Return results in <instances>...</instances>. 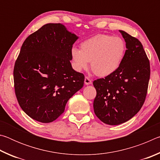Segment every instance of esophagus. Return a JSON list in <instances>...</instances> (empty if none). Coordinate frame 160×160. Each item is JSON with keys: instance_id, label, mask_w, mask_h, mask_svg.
<instances>
[{"instance_id": "1", "label": "esophagus", "mask_w": 160, "mask_h": 160, "mask_svg": "<svg viewBox=\"0 0 160 160\" xmlns=\"http://www.w3.org/2000/svg\"><path fill=\"white\" fill-rule=\"evenodd\" d=\"M85 84L86 85H90V84H92V80L88 77H85Z\"/></svg>"}]
</instances>
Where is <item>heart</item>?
<instances>
[{"label": "heart", "mask_w": 160, "mask_h": 160, "mask_svg": "<svg viewBox=\"0 0 160 160\" xmlns=\"http://www.w3.org/2000/svg\"><path fill=\"white\" fill-rule=\"evenodd\" d=\"M80 49L72 48V66L77 71L90 68L97 76L107 77L120 67L126 53V43L119 37L98 34L80 44Z\"/></svg>", "instance_id": "obj_1"}]
</instances>
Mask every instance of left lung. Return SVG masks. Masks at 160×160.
Here are the masks:
<instances>
[{"label":"left lung","mask_w":160,"mask_h":160,"mask_svg":"<svg viewBox=\"0 0 160 160\" xmlns=\"http://www.w3.org/2000/svg\"><path fill=\"white\" fill-rule=\"evenodd\" d=\"M119 32L127 48L122 63L113 74L93 82L97 90L94 113L112 126L126 122L141 109L150 75V61L141 42L126 32Z\"/></svg>","instance_id":"left-lung-1"}]
</instances>
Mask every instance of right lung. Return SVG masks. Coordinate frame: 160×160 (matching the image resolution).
<instances>
[{
  "label": "right lung",
  "instance_id": "right-lung-1",
  "mask_svg": "<svg viewBox=\"0 0 160 160\" xmlns=\"http://www.w3.org/2000/svg\"><path fill=\"white\" fill-rule=\"evenodd\" d=\"M78 39L62 24L48 23L24 42L13 71L15 91L22 109L34 120L55 121L83 87L85 76L70 63Z\"/></svg>",
  "mask_w": 160,
  "mask_h": 160
}]
</instances>
